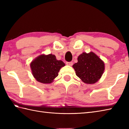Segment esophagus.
<instances>
[{
  "label": "esophagus",
  "mask_w": 129,
  "mask_h": 129,
  "mask_svg": "<svg viewBox=\"0 0 129 129\" xmlns=\"http://www.w3.org/2000/svg\"><path fill=\"white\" fill-rule=\"evenodd\" d=\"M66 64L68 65H69V66H72L73 64V62H67Z\"/></svg>",
  "instance_id": "obj_1"
}]
</instances>
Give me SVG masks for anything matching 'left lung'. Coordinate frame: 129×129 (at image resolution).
Returning a JSON list of instances; mask_svg holds the SVG:
<instances>
[{"mask_svg": "<svg viewBox=\"0 0 129 129\" xmlns=\"http://www.w3.org/2000/svg\"><path fill=\"white\" fill-rule=\"evenodd\" d=\"M76 75L81 81L87 84L96 83L105 70V63L96 54L91 51L83 53L78 57V62L73 65Z\"/></svg>", "mask_w": 129, "mask_h": 129, "instance_id": "obj_1", "label": "left lung"}]
</instances>
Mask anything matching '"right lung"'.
I'll return each instance as SVG.
<instances>
[{"label": "right lung", "mask_w": 129, "mask_h": 129, "mask_svg": "<svg viewBox=\"0 0 129 129\" xmlns=\"http://www.w3.org/2000/svg\"><path fill=\"white\" fill-rule=\"evenodd\" d=\"M65 64L57 60L55 55L41 54L33 60L30 66L32 74L36 80L43 84H50L58 75L60 69Z\"/></svg>", "instance_id": "obj_1"}]
</instances>
